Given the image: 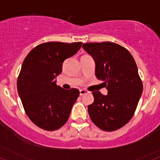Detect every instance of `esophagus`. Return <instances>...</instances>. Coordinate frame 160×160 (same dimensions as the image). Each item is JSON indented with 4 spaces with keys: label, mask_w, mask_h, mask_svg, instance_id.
<instances>
[{
    "label": "esophagus",
    "mask_w": 160,
    "mask_h": 160,
    "mask_svg": "<svg viewBox=\"0 0 160 160\" xmlns=\"http://www.w3.org/2000/svg\"><path fill=\"white\" fill-rule=\"evenodd\" d=\"M86 93H89V92H88V90H80V95L81 96H83Z\"/></svg>",
    "instance_id": "34e87169"
}]
</instances>
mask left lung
<instances>
[{"mask_svg": "<svg viewBox=\"0 0 160 160\" xmlns=\"http://www.w3.org/2000/svg\"><path fill=\"white\" fill-rule=\"evenodd\" d=\"M84 50L96 63V76L104 81L108 95L92 92L88 105L92 122L104 131H113L133 117L142 93V82L134 58L127 49L116 43H86Z\"/></svg>", "mask_w": 160, "mask_h": 160, "instance_id": "8db88e82", "label": "left lung"}]
</instances>
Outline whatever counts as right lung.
Here are the masks:
<instances>
[{"label": "right lung", "instance_id": "add662e5", "mask_svg": "<svg viewBox=\"0 0 160 160\" xmlns=\"http://www.w3.org/2000/svg\"><path fill=\"white\" fill-rule=\"evenodd\" d=\"M82 42L43 43L33 48L23 61L17 88L23 107L35 125L55 131L68 122L72 107L79 96L76 88L64 90L55 78L63 63L74 56Z\"/></svg>", "mask_w": 160, "mask_h": 160}]
</instances>
